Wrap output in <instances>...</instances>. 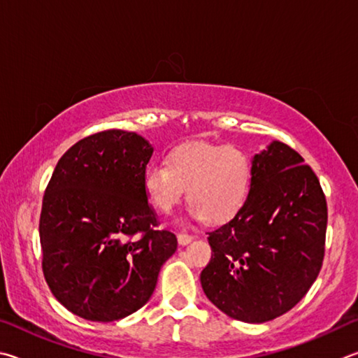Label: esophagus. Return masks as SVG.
<instances>
[{
  "label": "esophagus",
  "instance_id": "1",
  "mask_svg": "<svg viewBox=\"0 0 358 358\" xmlns=\"http://www.w3.org/2000/svg\"><path fill=\"white\" fill-rule=\"evenodd\" d=\"M192 241H193V236L192 234H187V233H179L178 234L179 245H187V243H190Z\"/></svg>",
  "mask_w": 358,
  "mask_h": 358
}]
</instances>
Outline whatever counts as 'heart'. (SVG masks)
Instances as JSON below:
<instances>
[{
  "label": "heart",
  "mask_w": 358,
  "mask_h": 358,
  "mask_svg": "<svg viewBox=\"0 0 358 358\" xmlns=\"http://www.w3.org/2000/svg\"><path fill=\"white\" fill-rule=\"evenodd\" d=\"M253 182V163L245 150L231 144L192 141L176 146L165 163L154 162L143 173L148 201L169 214L187 189L190 214L220 224L247 204Z\"/></svg>",
  "instance_id": "obj_1"
}]
</instances>
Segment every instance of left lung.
<instances>
[{"label":"left lung","mask_w":358,"mask_h":358,"mask_svg":"<svg viewBox=\"0 0 358 358\" xmlns=\"http://www.w3.org/2000/svg\"><path fill=\"white\" fill-rule=\"evenodd\" d=\"M327 201L302 155L273 141L253 157L248 201L210 231L201 272L208 299L242 322L272 321L294 308L321 272Z\"/></svg>","instance_id":"obj_1"}]
</instances>
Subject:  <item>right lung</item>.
Here are the masks:
<instances>
[{
    "instance_id": "obj_1",
    "label": "right lung",
    "mask_w": 358,
    "mask_h": 358,
    "mask_svg": "<svg viewBox=\"0 0 358 358\" xmlns=\"http://www.w3.org/2000/svg\"><path fill=\"white\" fill-rule=\"evenodd\" d=\"M154 149L134 131L83 138L61 157L43 195L42 271L61 305L87 321L111 322L141 308L178 239L143 189Z\"/></svg>"
}]
</instances>
